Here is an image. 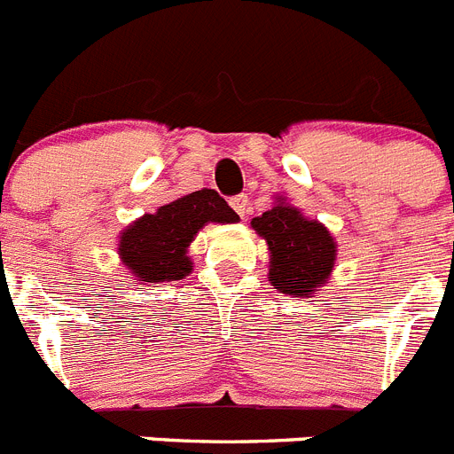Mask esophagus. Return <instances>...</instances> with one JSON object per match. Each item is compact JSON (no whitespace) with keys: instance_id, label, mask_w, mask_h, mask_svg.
I'll return each mask as SVG.
<instances>
[{"instance_id":"esophagus-1","label":"esophagus","mask_w":454,"mask_h":454,"mask_svg":"<svg viewBox=\"0 0 454 454\" xmlns=\"http://www.w3.org/2000/svg\"><path fill=\"white\" fill-rule=\"evenodd\" d=\"M230 204H231V208H234L236 214L240 215V218H246V215H247V204H250L247 195H243V192H240V195H234V198L230 200Z\"/></svg>"}]
</instances>
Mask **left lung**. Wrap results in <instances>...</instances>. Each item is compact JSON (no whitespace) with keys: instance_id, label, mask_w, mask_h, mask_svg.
I'll return each mask as SVG.
<instances>
[{"instance_id":"1","label":"left lung","mask_w":454,"mask_h":454,"mask_svg":"<svg viewBox=\"0 0 454 454\" xmlns=\"http://www.w3.org/2000/svg\"><path fill=\"white\" fill-rule=\"evenodd\" d=\"M252 230L270 250L268 282L293 298H311L327 284L336 262V243L325 224L309 220L300 208L277 198L275 207L252 218Z\"/></svg>"}]
</instances>
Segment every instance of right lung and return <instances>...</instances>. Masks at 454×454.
Returning a JSON list of instances; mask_svg holds the SVG:
<instances>
[{"mask_svg":"<svg viewBox=\"0 0 454 454\" xmlns=\"http://www.w3.org/2000/svg\"><path fill=\"white\" fill-rule=\"evenodd\" d=\"M234 208L214 188L188 192L131 223L120 234L118 254L136 282H177L192 270L186 254L207 223H236Z\"/></svg>","mask_w":454,"mask_h":454,"instance_id":"1","label":"right lung"}]
</instances>
